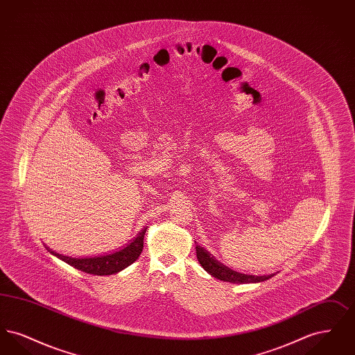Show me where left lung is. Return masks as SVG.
<instances>
[{"mask_svg":"<svg viewBox=\"0 0 355 355\" xmlns=\"http://www.w3.org/2000/svg\"><path fill=\"white\" fill-rule=\"evenodd\" d=\"M197 250V259L201 263L205 270L207 271L210 275H213L214 278L220 279L223 282H232V284H254V282H262L271 278L274 274L271 275H248V274H241L236 271L232 270L229 268H226L225 265H222L218 262L211 254L207 250H205L201 246H196Z\"/></svg>","mask_w":355,"mask_h":355,"instance_id":"1","label":"left lung"}]
</instances>
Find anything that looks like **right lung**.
<instances>
[{
  "instance_id": "obj_1",
  "label": "right lung",
  "mask_w": 355,
  "mask_h": 355,
  "mask_svg": "<svg viewBox=\"0 0 355 355\" xmlns=\"http://www.w3.org/2000/svg\"><path fill=\"white\" fill-rule=\"evenodd\" d=\"M146 229L148 227H145L130 245H128L117 253L109 254V255L94 257V258H71L67 255L54 253L49 248L46 249L53 255H55L57 258L62 259L64 262H67L68 265L78 270L93 274V275H110L128 268L139 257V254L144 249V236L146 233Z\"/></svg>"
}]
</instances>
